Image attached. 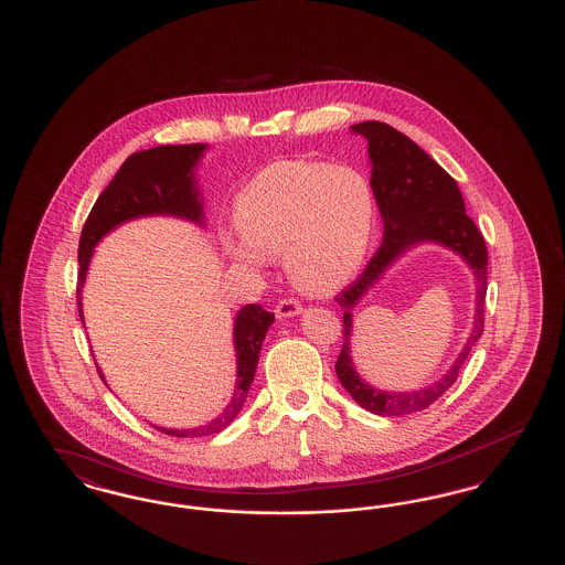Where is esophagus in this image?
<instances>
[{
    "label": "esophagus",
    "instance_id": "34e87169",
    "mask_svg": "<svg viewBox=\"0 0 565 565\" xmlns=\"http://www.w3.org/2000/svg\"><path fill=\"white\" fill-rule=\"evenodd\" d=\"M300 302L296 300V298H281L279 302H277V307H275V313L279 316V318H290V316H296V313H300Z\"/></svg>",
    "mask_w": 565,
    "mask_h": 565
}]
</instances>
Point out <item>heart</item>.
Instances as JSON below:
<instances>
[{
    "instance_id": "b5f03b06",
    "label": "heart",
    "mask_w": 565,
    "mask_h": 565,
    "mask_svg": "<svg viewBox=\"0 0 565 565\" xmlns=\"http://www.w3.org/2000/svg\"><path fill=\"white\" fill-rule=\"evenodd\" d=\"M242 239L226 252L243 265L286 256L307 292H332L360 269L375 228V194L348 164L292 161L273 164L245 184L235 201Z\"/></svg>"
}]
</instances>
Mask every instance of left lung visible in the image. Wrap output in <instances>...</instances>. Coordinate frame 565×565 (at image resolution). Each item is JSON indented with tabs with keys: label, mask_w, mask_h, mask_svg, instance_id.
<instances>
[{
	"label": "left lung",
	"mask_w": 565,
	"mask_h": 565,
	"mask_svg": "<svg viewBox=\"0 0 565 565\" xmlns=\"http://www.w3.org/2000/svg\"><path fill=\"white\" fill-rule=\"evenodd\" d=\"M369 139L373 161L371 186L383 215V242L364 270L334 300L343 316V350L337 358V375L351 398L375 415H408L436 403L459 376V371L484 330L487 298V247L475 220L466 214L457 182L430 159L413 139L394 127L366 120L351 127ZM438 241L456 248L478 275V320L473 334L452 371L430 388L417 393H381L366 386L354 373L349 358L350 309L382 269L413 242Z\"/></svg>",
	"instance_id": "1"
}]
</instances>
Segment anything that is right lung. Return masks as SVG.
<instances>
[{
	"mask_svg": "<svg viewBox=\"0 0 565 565\" xmlns=\"http://www.w3.org/2000/svg\"><path fill=\"white\" fill-rule=\"evenodd\" d=\"M205 150L203 143H184V146H157L150 150L135 152L122 167L106 190L99 194L90 214L82 226L81 245H78V311L82 320L81 290L88 269V260L97 242L125 220L137 215L171 214L201 222V201L192 184V164ZM275 316L265 311L260 305H245L235 320V350H237V387L231 404L220 417L207 426L192 430H167L157 428L169 436H207L224 430L242 411L247 390L256 375L258 355L263 350L265 334ZM102 375V371L97 369ZM104 379V375H102Z\"/></svg>",
	"mask_w": 565,
	"mask_h": 565,
	"instance_id": "obj_1",
	"label": "right lung"
}]
</instances>
